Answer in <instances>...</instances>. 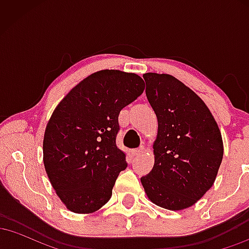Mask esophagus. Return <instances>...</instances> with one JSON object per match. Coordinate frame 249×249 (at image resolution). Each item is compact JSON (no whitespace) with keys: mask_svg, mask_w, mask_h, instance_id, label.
Listing matches in <instances>:
<instances>
[{"mask_svg":"<svg viewBox=\"0 0 249 249\" xmlns=\"http://www.w3.org/2000/svg\"><path fill=\"white\" fill-rule=\"evenodd\" d=\"M142 151H144V147L134 148V150L131 151V153H132L133 157H138V156H141V154L142 153Z\"/></svg>","mask_w":249,"mask_h":249,"instance_id":"obj_1","label":"esophagus"}]
</instances>
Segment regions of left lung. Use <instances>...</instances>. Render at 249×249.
Masks as SVG:
<instances>
[{
    "label": "left lung",
    "instance_id": "left-lung-1",
    "mask_svg": "<svg viewBox=\"0 0 249 249\" xmlns=\"http://www.w3.org/2000/svg\"><path fill=\"white\" fill-rule=\"evenodd\" d=\"M142 77L158 134L153 168L141 181L157 206L185 210L215 181L224 156L221 132L204 101L176 77L154 72Z\"/></svg>",
    "mask_w": 249,
    "mask_h": 249
}]
</instances>
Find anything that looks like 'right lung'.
<instances>
[{
	"label": "right lung",
	"mask_w": 249,
	"mask_h": 249,
	"mask_svg": "<svg viewBox=\"0 0 249 249\" xmlns=\"http://www.w3.org/2000/svg\"><path fill=\"white\" fill-rule=\"evenodd\" d=\"M145 89L142 77L101 70L71 89L53 110L43 139V162L56 194L73 213L98 211L127 167L117 147L118 117Z\"/></svg>",
	"instance_id": "1"
}]
</instances>
